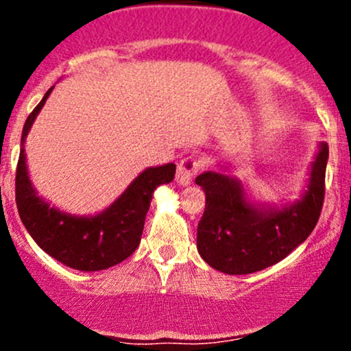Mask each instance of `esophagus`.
<instances>
[{
	"label": "esophagus",
	"mask_w": 351,
	"mask_h": 351,
	"mask_svg": "<svg viewBox=\"0 0 351 351\" xmlns=\"http://www.w3.org/2000/svg\"><path fill=\"white\" fill-rule=\"evenodd\" d=\"M201 168H203V162L199 158L184 156L183 160H180L178 168H176V183L186 186L195 178V175H198L201 171Z\"/></svg>",
	"instance_id": "1"
}]
</instances>
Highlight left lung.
<instances>
[{"label": "left lung", "instance_id": "8db88e82", "mask_svg": "<svg viewBox=\"0 0 351 351\" xmlns=\"http://www.w3.org/2000/svg\"><path fill=\"white\" fill-rule=\"evenodd\" d=\"M328 145L322 143L304 198L284 209L245 203L237 180L208 171L196 178L206 193L198 223V251L216 271L252 274L287 257L317 226L325 198Z\"/></svg>", "mask_w": 351, "mask_h": 351}]
</instances>
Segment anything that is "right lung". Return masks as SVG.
Masks as SVG:
<instances>
[{"label":"right lung","instance_id":"add662e5","mask_svg":"<svg viewBox=\"0 0 351 351\" xmlns=\"http://www.w3.org/2000/svg\"><path fill=\"white\" fill-rule=\"evenodd\" d=\"M51 90L52 87L26 119L23 142ZM175 171L173 163L148 168L106 211L94 217H77L51 208L36 196L27 176L24 148H21L16 167V206L27 232L43 251L67 267L102 271L122 263L135 252L153 191L160 184L170 183L175 178Z\"/></svg>","mask_w":351,"mask_h":351}]
</instances>
